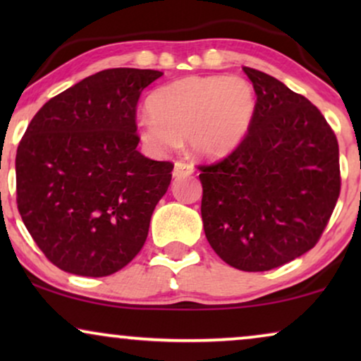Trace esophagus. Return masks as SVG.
<instances>
[{
  "label": "esophagus",
  "instance_id": "1",
  "mask_svg": "<svg viewBox=\"0 0 361 361\" xmlns=\"http://www.w3.org/2000/svg\"><path fill=\"white\" fill-rule=\"evenodd\" d=\"M190 174H194V166L185 164V162H176L174 171H172V176H174L176 179H180V177H187Z\"/></svg>",
  "mask_w": 361,
  "mask_h": 361
}]
</instances>
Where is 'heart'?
Returning a JSON list of instances; mask_svg holds the SVG:
<instances>
[{"mask_svg": "<svg viewBox=\"0 0 361 361\" xmlns=\"http://www.w3.org/2000/svg\"><path fill=\"white\" fill-rule=\"evenodd\" d=\"M136 131L152 152L176 149L180 140L200 159H220L248 135L256 98L251 83L238 75H190L157 88L147 100Z\"/></svg>", "mask_w": 361, "mask_h": 361, "instance_id": "obj_1", "label": "heart"}]
</instances>
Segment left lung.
Returning a JSON list of instances; mask_svg holds the SVG:
<instances>
[{
    "label": "left lung",
    "mask_w": 361,
    "mask_h": 361,
    "mask_svg": "<svg viewBox=\"0 0 361 361\" xmlns=\"http://www.w3.org/2000/svg\"><path fill=\"white\" fill-rule=\"evenodd\" d=\"M256 108L245 141L200 166L202 221L225 263L269 271L314 248L340 194L338 142L307 98L243 67Z\"/></svg>",
    "instance_id": "1"
}]
</instances>
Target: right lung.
Masks as SVG:
<instances>
[{
	"mask_svg": "<svg viewBox=\"0 0 361 361\" xmlns=\"http://www.w3.org/2000/svg\"><path fill=\"white\" fill-rule=\"evenodd\" d=\"M161 75L108 68L83 78L36 113L19 142V214L66 273L110 276L145 245L174 169L136 149L137 100Z\"/></svg>",
	"mask_w": 361,
	"mask_h": 361,
	"instance_id": "1",
	"label": "right lung"
}]
</instances>
